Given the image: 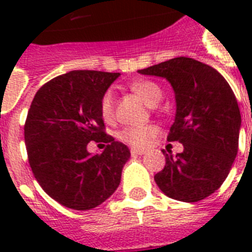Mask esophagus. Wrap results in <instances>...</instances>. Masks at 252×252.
<instances>
[{
    "instance_id": "obj_1",
    "label": "esophagus",
    "mask_w": 252,
    "mask_h": 252,
    "mask_svg": "<svg viewBox=\"0 0 252 252\" xmlns=\"http://www.w3.org/2000/svg\"><path fill=\"white\" fill-rule=\"evenodd\" d=\"M130 154H132L133 157H137V156H142V154H145V152H144V150L132 149V150H130Z\"/></svg>"
}]
</instances>
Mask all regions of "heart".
<instances>
[{
    "label": "heart",
    "instance_id": "obj_1",
    "mask_svg": "<svg viewBox=\"0 0 252 252\" xmlns=\"http://www.w3.org/2000/svg\"><path fill=\"white\" fill-rule=\"evenodd\" d=\"M130 89L144 99V102L149 106H156L163 96V91L157 84L152 81H137L132 84ZM100 115L106 122H111L115 114V96L114 91L107 90L100 99ZM157 133V128L154 126H129L123 128L119 133V138L126 142L133 148H145L150 140Z\"/></svg>",
    "mask_w": 252,
    "mask_h": 252
}]
</instances>
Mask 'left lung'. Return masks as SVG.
<instances>
[{"instance_id": "8db88e82", "label": "left lung", "mask_w": 252, "mask_h": 252, "mask_svg": "<svg viewBox=\"0 0 252 252\" xmlns=\"http://www.w3.org/2000/svg\"><path fill=\"white\" fill-rule=\"evenodd\" d=\"M166 78L175 94V120L167 141L183 144L172 156L162 150L166 165L154 180L171 199L196 203L217 191L238 153L241 112L226 80L216 69L189 57L138 70Z\"/></svg>"}]
</instances>
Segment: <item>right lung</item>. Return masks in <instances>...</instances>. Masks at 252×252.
I'll return each instance as SVG.
<instances>
[{
	"label": "right lung",
	"instance_id": "right-lung-1",
	"mask_svg": "<svg viewBox=\"0 0 252 252\" xmlns=\"http://www.w3.org/2000/svg\"><path fill=\"white\" fill-rule=\"evenodd\" d=\"M120 73L72 70L37 90L25 124V142L35 179L53 200L87 211L120 184L130 152L104 132L100 99ZM90 141L106 142L102 155L87 152Z\"/></svg>",
	"mask_w": 252,
	"mask_h": 252
}]
</instances>
